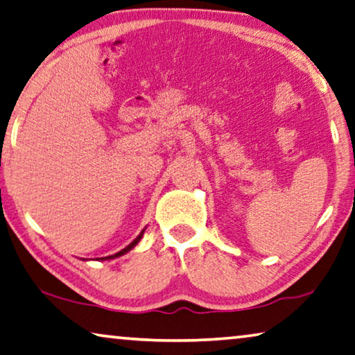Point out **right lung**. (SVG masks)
Returning a JSON list of instances; mask_svg holds the SVG:
<instances>
[{"label": "right lung", "mask_w": 355, "mask_h": 355, "mask_svg": "<svg viewBox=\"0 0 355 355\" xmlns=\"http://www.w3.org/2000/svg\"><path fill=\"white\" fill-rule=\"evenodd\" d=\"M144 232H145V230L144 231H141L140 232V234L139 236H137L135 237V239L134 241H132L130 242V244L129 245H127L125 248H123V250H121V252H118V253H114V255H110V257H103V258H100V260H113V258H118V257H123V255H125V253L127 252H130L132 250V248H134L137 244H139V242H140V239H141V237H144ZM97 260H98V258H97Z\"/></svg>", "instance_id": "obj_1"}]
</instances>
